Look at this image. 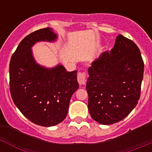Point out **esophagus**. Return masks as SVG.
Masks as SVG:
<instances>
[{
    "instance_id": "esophagus-1",
    "label": "esophagus",
    "mask_w": 152,
    "mask_h": 152,
    "mask_svg": "<svg viewBox=\"0 0 152 152\" xmlns=\"http://www.w3.org/2000/svg\"><path fill=\"white\" fill-rule=\"evenodd\" d=\"M77 81L80 85H84L86 84V74L85 73H78L77 75Z\"/></svg>"
}]
</instances>
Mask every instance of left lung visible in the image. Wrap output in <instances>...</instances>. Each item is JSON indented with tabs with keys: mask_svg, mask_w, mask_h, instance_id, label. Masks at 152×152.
I'll return each mask as SVG.
<instances>
[{
	"mask_svg": "<svg viewBox=\"0 0 152 152\" xmlns=\"http://www.w3.org/2000/svg\"><path fill=\"white\" fill-rule=\"evenodd\" d=\"M144 62L135 42L118 35L110 52H103L88 69L87 91L92 119L102 125L121 121L140 98Z\"/></svg>",
	"mask_w": 152,
	"mask_h": 152,
	"instance_id": "obj_1",
	"label": "left lung"
}]
</instances>
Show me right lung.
Here are the masks:
<instances>
[{
    "label": "right lung",
    "mask_w": 152,
    "mask_h": 152,
    "mask_svg": "<svg viewBox=\"0 0 152 152\" xmlns=\"http://www.w3.org/2000/svg\"><path fill=\"white\" fill-rule=\"evenodd\" d=\"M58 35L49 27L26 36L10 62V91L16 107L32 123L54 126L65 119L71 97L79 88L77 72L62 64L46 68L38 64L32 47L39 42H54Z\"/></svg>",
    "instance_id": "add662e5"
}]
</instances>
